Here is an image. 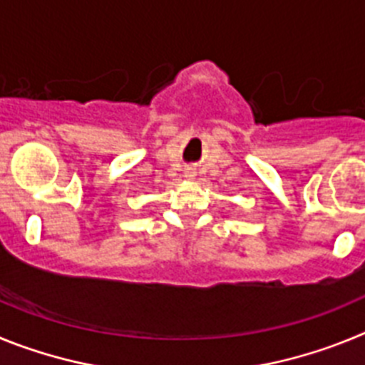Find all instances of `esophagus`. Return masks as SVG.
Segmentation results:
<instances>
[{
	"instance_id": "34e87169",
	"label": "esophagus",
	"mask_w": 365,
	"mask_h": 365,
	"mask_svg": "<svg viewBox=\"0 0 365 365\" xmlns=\"http://www.w3.org/2000/svg\"><path fill=\"white\" fill-rule=\"evenodd\" d=\"M185 177H188V179H193V177H195V172H193L192 168H188V170L185 172Z\"/></svg>"
}]
</instances>
